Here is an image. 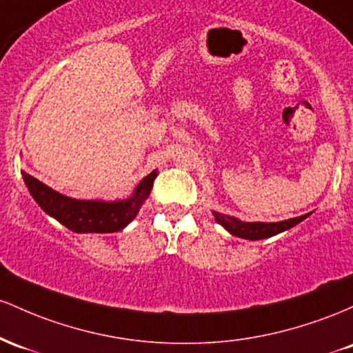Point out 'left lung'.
<instances>
[{
  "label": "left lung",
  "instance_id": "8db88e82",
  "mask_svg": "<svg viewBox=\"0 0 353 353\" xmlns=\"http://www.w3.org/2000/svg\"><path fill=\"white\" fill-rule=\"evenodd\" d=\"M215 215V220L219 221L223 228H227L232 235L240 236V239H247V240H262V239H268V236L279 235V233L285 232V230L295 227L296 223L307 219L310 213L302 216H295V219L290 220H283V221H273V223H263V221H241L235 216L230 215H223V213H216L213 212Z\"/></svg>",
  "mask_w": 353,
  "mask_h": 353
}]
</instances>
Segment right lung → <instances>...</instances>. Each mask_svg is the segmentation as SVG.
Returning a JSON list of instances; mask_svg holds the SVG:
<instances>
[{
    "instance_id": "add662e5",
    "label": "right lung",
    "mask_w": 353,
    "mask_h": 353,
    "mask_svg": "<svg viewBox=\"0 0 353 353\" xmlns=\"http://www.w3.org/2000/svg\"><path fill=\"white\" fill-rule=\"evenodd\" d=\"M21 173L31 196L43 208V212L77 233H112L123 230L137 216L158 176L157 170H153L138 183L133 195L126 200L101 201L74 200L46 187L26 172Z\"/></svg>"
}]
</instances>
